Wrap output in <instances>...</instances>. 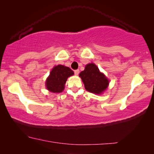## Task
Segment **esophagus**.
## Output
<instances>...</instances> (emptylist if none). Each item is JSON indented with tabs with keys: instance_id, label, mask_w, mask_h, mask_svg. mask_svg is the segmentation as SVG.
I'll return each mask as SVG.
<instances>
[{
	"instance_id": "esophagus-1",
	"label": "esophagus",
	"mask_w": 154,
	"mask_h": 154,
	"mask_svg": "<svg viewBox=\"0 0 154 154\" xmlns=\"http://www.w3.org/2000/svg\"><path fill=\"white\" fill-rule=\"evenodd\" d=\"M79 73H80V71L79 70V69H77V70H75V71H74V73H75V75H79Z\"/></svg>"
}]
</instances>
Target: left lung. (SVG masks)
Wrapping results in <instances>:
<instances>
[{"label":"left lung","mask_w":154,"mask_h":154,"mask_svg":"<svg viewBox=\"0 0 154 154\" xmlns=\"http://www.w3.org/2000/svg\"><path fill=\"white\" fill-rule=\"evenodd\" d=\"M79 76L83 82L85 90L92 93L101 94L108 88V79L100 72L94 63L86 65L84 71L80 73Z\"/></svg>","instance_id":"obj_1"}]
</instances>
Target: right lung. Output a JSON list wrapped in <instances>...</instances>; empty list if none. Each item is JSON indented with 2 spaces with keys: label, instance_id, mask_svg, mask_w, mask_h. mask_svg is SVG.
Instances as JSON below:
<instances>
[{
  "label": "right lung",
  "instance_id": "add662e5",
  "mask_svg": "<svg viewBox=\"0 0 154 154\" xmlns=\"http://www.w3.org/2000/svg\"><path fill=\"white\" fill-rule=\"evenodd\" d=\"M74 74L69 67L64 65H57L52 69L50 75L45 82L46 88L50 92L60 93L64 89L66 80L71 75Z\"/></svg>",
  "mask_w": 154,
  "mask_h": 154
}]
</instances>
